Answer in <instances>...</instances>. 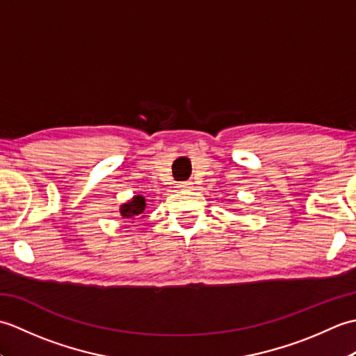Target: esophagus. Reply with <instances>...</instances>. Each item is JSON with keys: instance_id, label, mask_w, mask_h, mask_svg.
Returning <instances> with one entry per match:
<instances>
[{"instance_id": "esophagus-1", "label": "esophagus", "mask_w": 356, "mask_h": 356, "mask_svg": "<svg viewBox=\"0 0 356 356\" xmlns=\"http://www.w3.org/2000/svg\"><path fill=\"white\" fill-rule=\"evenodd\" d=\"M191 185H193L191 180H185V182L179 184V186H180V188H184V190H188V188H191Z\"/></svg>"}]
</instances>
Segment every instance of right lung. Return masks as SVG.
<instances>
[{
	"instance_id": "add662e5",
	"label": "right lung",
	"mask_w": 356,
	"mask_h": 356,
	"mask_svg": "<svg viewBox=\"0 0 356 356\" xmlns=\"http://www.w3.org/2000/svg\"><path fill=\"white\" fill-rule=\"evenodd\" d=\"M145 197L143 195H134V197L130 200L124 203L122 207H120V216H122L124 218H130V220H134L136 217L143 214V211H145Z\"/></svg>"
}]
</instances>
